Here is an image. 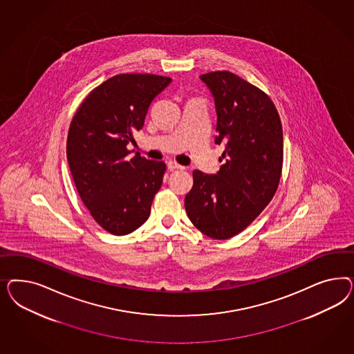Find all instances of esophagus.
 <instances>
[{
	"instance_id": "34e87169",
	"label": "esophagus",
	"mask_w": 354,
	"mask_h": 354,
	"mask_svg": "<svg viewBox=\"0 0 354 354\" xmlns=\"http://www.w3.org/2000/svg\"><path fill=\"white\" fill-rule=\"evenodd\" d=\"M167 169L170 170V171H172V170H176V169H184V166H182V165H179V163H176L175 161H170L169 163H167Z\"/></svg>"
}]
</instances>
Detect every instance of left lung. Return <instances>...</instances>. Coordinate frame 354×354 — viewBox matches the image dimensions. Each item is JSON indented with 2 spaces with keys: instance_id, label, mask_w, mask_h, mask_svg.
<instances>
[{
  "instance_id": "left-lung-1",
  "label": "left lung",
  "mask_w": 354,
  "mask_h": 354,
  "mask_svg": "<svg viewBox=\"0 0 354 354\" xmlns=\"http://www.w3.org/2000/svg\"><path fill=\"white\" fill-rule=\"evenodd\" d=\"M213 95L215 144L225 145L216 174L193 171L184 206L204 235L225 240L250 225L278 189L283 129L278 110L257 86L230 71L200 76Z\"/></svg>"
}]
</instances>
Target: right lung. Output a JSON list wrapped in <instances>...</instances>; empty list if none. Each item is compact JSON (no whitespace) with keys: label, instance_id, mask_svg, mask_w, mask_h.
Returning a JSON list of instances; mask_svg holds the SVG:
<instances>
[{"label":"right lung","instance_id":"obj_1","mask_svg":"<svg viewBox=\"0 0 354 354\" xmlns=\"http://www.w3.org/2000/svg\"><path fill=\"white\" fill-rule=\"evenodd\" d=\"M171 83L151 74H119L95 88L77 109L67 136V161L82 201L98 225L129 235L149 218L166 165L127 145L144 126L151 101Z\"/></svg>","mask_w":354,"mask_h":354}]
</instances>
